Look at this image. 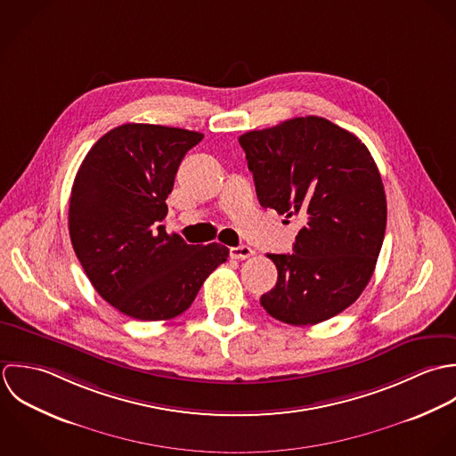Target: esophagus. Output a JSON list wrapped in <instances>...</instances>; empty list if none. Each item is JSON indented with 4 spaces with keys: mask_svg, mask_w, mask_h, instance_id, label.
I'll use <instances>...</instances> for the list:
<instances>
[{
    "mask_svg": "<svg viewBox=\"0 0 456 456\" xmlns=\"http://www.w3.org/2000/svg\"><path fill=\"white\" fill-rule=\"evenodd\" d=\"M252 256H256V252H254L250 247L241 245V247H234V248H231V257H232V259L245 261V259H250Z\"/></svg>",
    "mask_w": 456,
    "mask_h": 456,
    "instance_id": "1",
    "label": "esophagus"
}]
</instances>
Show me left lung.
I'll use <instances>...</instances> for the list:
<instances>
[{"label":"left lung","mask_w":456,"mask_h":456,"mask_svg":"<svg viewBox=\"0 0 456 456\" xmlns=\"http://www.w3.org/2000/svg\"><path fill=\"white\" fill-rule=\"evenodd\" d=\"M240 144L261 206L303 222L294 254H268L278 280L261 305L292 326L335 317L363 292L384 241L386 193L368 148L319 116L247 132Z\"/></svg>","instance_id":"1"}]
</instances>
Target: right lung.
<instances>
[{
    "instance_id": "add662e5",
    "label": "right lung",
    "mask_w": 456,
    "mask_h": 456,
    "mask_svg": "<svg viewBox=\"0 0 456 456\" xmlns=\"http://www.w3.org/2000/svg\"><path fill=\"white\" fill-rule=\"evenodd\" d=\"M202 137L126 123L102 135L77 171L69 208L74 252L94 290L128 317L180 315L229 257L220 243L188 245L160 225L183 157Z\"/></svg>"
}]
</instances>
